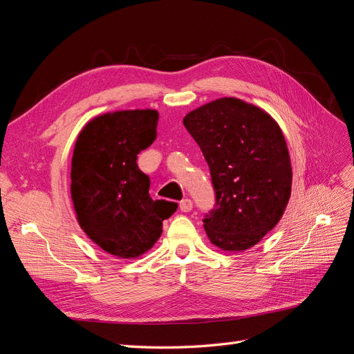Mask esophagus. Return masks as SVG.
Segmentation results:
<instances>
[{
  "label": "esophagus",
  "instance_id": "1",
  "mask_svg": "<svg viewBox=\"0 0 354 354\" xmlns=\"http://www.w3.org/2000/svg\"><path fill=\"white\" fill-rule=\"evenodd\" d=\"M192 208H194V202H192L189 198L180 202V209L183 212H189V211H192Z\"/></svg>",
  "mask_w": 354,
  "mask_h": 354
}]
</instances>
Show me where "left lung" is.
Here are the masks:
<instances>
[{
    "instance_id": "obj_1",
    "label": "left lung",
    "mask_w": 354,
    "mask_h": 354,
    "mask_svg": "<svg viewBox=\"0 0 354 354\" xmlns=\"http://www.w3.org/2000/svg\"><path fill=\"white\" fill-rule=\"evenodd\" d=\"M209 167L216 203L203 217L209 241L224 251L259 243L291 196L292 169L285 137L257 106L224 97L183 120Z\"/></svg>"
}]
</instances>
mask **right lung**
<instances>
[{
  "label": "right lung",
  "mask_w": 354,
  "mask_h": 354,
  "mask_svg": "<svg viewBox=\"0 0 354 354\" xmlns=\"http://www.w3.org/2000/svg\"><path fill=\"white\" fill-rule=\"evenodd\" d=\"M156 111H121L94 118L75 143L71 195L81 229L102 250L134 259L151 250L177 203L153 201L137 155L156 138Z\"/></svg>",
  "instance_id": "right-lung-1"
}]
</instances>
